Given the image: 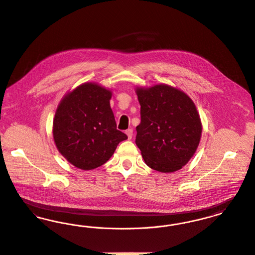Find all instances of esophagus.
I'll return each mask as SVG.
<instances>
[{
	"label": "esophagus",
	"mask_w": 255,
	"mask_h": 255,
	"mask_svg": "<svg viewBox=\"0 0 255 255\" xmlns=\"http://www.w3.org/2000/svg\"><path fill=\"white\" fill-rule=\"evenodd\" d=\"M126 133H127V135L128 137V139H131V138H132V134H133V130H132V128H128V129H127V130H126Z\"/></svg>",
	"instance_id": "34e87169"
}]
</instances>
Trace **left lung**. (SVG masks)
I'll use <instances>...</instances> for the list:
<instances>
[{
  "instance_id": "1",
  "label": "left lung",
  "mask_w": 255,
  "mask_h": 255,
  "mask_svg": "<svg viewBox=\"0 0 255 255\" xmlns=\"http://www.w3.org/2000/svg\"><path fill=\"white\" fill-rule=\"evenodd\" d=\"M141 123L135 143L146 164L171 173L185 166L199 145L202 124L195 104L183 91L166 84L136 88Z\"/></svg>"
}]
</instances>
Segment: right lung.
Returning a JSON list of instances; mask_svg holds the SVG:
<instances>
[{"instance_id":"1","label":"right lung","mask_w":255,"mask_h":255,"mask_svg":"<svg viewBox=\"0 0 255 255\" xmlns=\"http://www.w3.org/2000/svg\"><path fill=\"white\" fill-rule=\"evenodd\" d=\"M112 93L87 82L67 94L53 121L56 147L69 163L82 170L102 166L128 136L117 129L110 107Z\"/></svg>"}]
</instances>
